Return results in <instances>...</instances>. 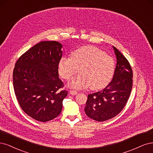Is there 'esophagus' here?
Instances as JSON below:
<instances>
[{
	"mask_svg": "<svg viewBox=\"0 0 153 153\" xmlns=\"http://www.w3.org/2000/svg\"><path fill=\"white\" fill-rule=\"evenodd\" d=\"M70 93L72 95H76L77 94V91L76 90H71Z\"/></svg>",
	"mask_w": 153,
	"mask_h": 153,
	"instance_id": "esophagus-1",
	"label": "esophagus"
}]
</instances>
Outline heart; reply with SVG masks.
I'll return each instance as SVG.
<instances>
[{"label": "heart", "mask_w": 153, "mask_h": 153, "mask_svg": "<svg viewBox=\"0 0 153 153\" xmlns=\"http://www.w3.org/2000/svg\"><path fill=\"white\" fill-rule=\"evenodd\" d=\"M58 72L65 80L78 72L68 82V87L92 90L102 89L108 85L114 75L115 63L111 56L94 46H85L74 51L71 58L62 57L58 62Z\"/></svg>", "instance_id": "heart-1"}]
</instances>
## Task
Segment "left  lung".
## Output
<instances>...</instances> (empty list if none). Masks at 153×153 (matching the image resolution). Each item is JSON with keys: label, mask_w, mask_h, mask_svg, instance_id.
<instances>
[{"label": "left lung", "mask_w": 153, "mask_h": 153, "mask_svg": "<svg viewBox=\"0 0 153 153\" xmlns=\"http://www.w3.org/2000/svg\"><path fill=\"white\" fill-rule=\"evenodd\" d=\"M116 56V66L112 80L102 91L88 95L86 114L97 121L115 117L123 110L130 95L133 72L130 63L117 48L112 46Z\"/></svg>", "instance_id": "obj_1"}]
</instances>
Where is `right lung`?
I'll return each mask as SVG.
<instances>
[{"instance_id":"right-lung-1","label":"right lung","mask_w":153,"mask_h":153,"mask_svg":"<svg viewBox=\"0 0 153 153\" xmlns=\"http://www.w3.org/2000/svg\"><path fill=\"white\" fill-rule=\"evenodd\" d=\"M62 45L56 41H42L18 58L13 71V86L22 110L41 122L60 114L67 91L58 77V65Z\"/></svg>"}]
</instances>
